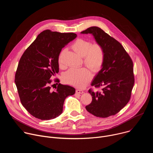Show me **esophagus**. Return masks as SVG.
Here are the masks:
<instances>
[{"label":"esophagus","mask_w":153,"mask_h":153,"mask_svg":"<svg viewBox=\"0 0 153 153\" xmlns=\"http://www.w3.org/2000/svg\"><path fill=\"white\" fill-rule=\"evenodd\" d=\"M76 92L77 93H78V94H82V93H83V91L82 90H80V89H77Z\"/></svg>","instance_id":"esophagus-1"}]
</instances>
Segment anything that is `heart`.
I'll list each match as a JSON object with an SVG mask.
<instances>
[{"label": "heart", "instance_id": "b5f03b06", "mask_svg": "<svg viewBox=\"0 0 153 153\" xmlns=\"http://www.w3.org/2000/svg\"><path fill=\"white\" fill-rule=\"evenodd\" d=\"M72 49L80 56L83 57V63L93 73H97L103 67L105 60V51L99 43H92L91 41L77 39L71 45ZM65 50H62L59 56V63L62 64V57ZM92 78V73L87 68H71L63 76L67 83L78 88H82Z\"/></svg>", "mask_w": 153, "mask_h": 153}]
</instances>
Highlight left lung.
I'll use <instances>...</instances> for the list:
<instances>
[{"label": "left lung", "instance_id": "8db88e82", "mask_svg": "<svg viewBox=\"0 0 153 153\" xmlns=\"http://www.w3.org/2000/svg\"><path fill=\"white\" fill-rule=\"evenodd\" d=\"M92 34L105 51L103 66L91 83L100 91L88 90L92 102L85 106L93 115L105 118L118 113L128 103L134 84L133 62L121 43L97 27L81 32Z\"/></svg>", "mask_w": 153, "mask_h": 153}]
</instances>
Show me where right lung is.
Returning <instances> with one entry per match:
<instances>
[{"label": "right lung", "mask_w": 153, "mask_h": 153, "mask_svg": "<svg viewBox=\"0 0 153 153\" xmlns=\"http://www.w3.org/2000/svg\"><path fill=\"white\" fill-rule=\"evenodd\" d=\"M73 33L46 30L21 56L15 74V83L21 103L33 117L48 120L60 116L64 101L75 93V88L59 83L53 91L51 77L59 73V56L62 49L74 39ZM56 83L58 79H54ZM55 85V84H54Z\"/></svg>", "instance_id": "1"}]
</instances>
